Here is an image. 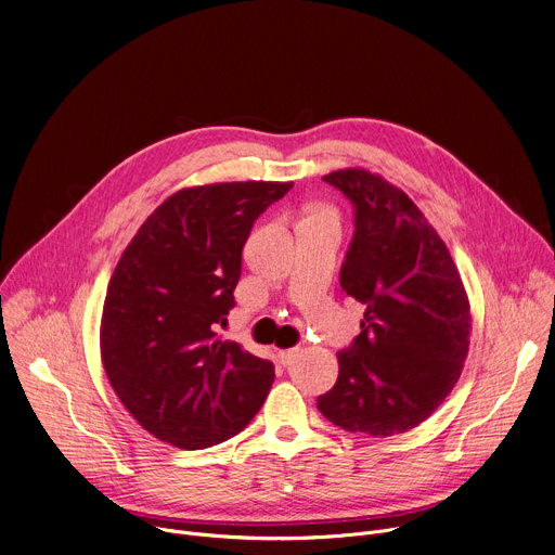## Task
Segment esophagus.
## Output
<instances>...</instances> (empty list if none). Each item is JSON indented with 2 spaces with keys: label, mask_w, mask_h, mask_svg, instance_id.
Listing matches in <instances>:
<instances>
[{
  "label": "esophagus",
  "mask_w": 555,
  "mask_h": 555,
  "mask_svg": "<svg viewBox=\"0 0 555 555\" xmlns=\"http://www.w3.org/2000/svg\"><path fill=\"white\" fill-rule=\"evenodd\" d=\"M296 353H298V349H296V347H292V349H281V351H279V360H281V364H289V362L296 358Z\"/></svg>",
  "instance_id": "1"
}]
</instances>
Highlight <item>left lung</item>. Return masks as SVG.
<instances>
[{"label":"left lung","instance_id":"1","mask_svg":"<svg viewBox=\"0 0 555 555\" xmlns=\"http://www.w3.org/2000/svg\"><path fill=\"white\" fill-rule=\"evenodd\" d=\"M323 180L353 204L340 287L366 309L319 411L349 433H406L437 411L461 375L467 294L441 236L402 189L364 169Z\"/></svg>","mask_w":555,"mask_h":555}]
</instances>
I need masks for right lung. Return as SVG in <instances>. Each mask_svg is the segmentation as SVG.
Wrapping results in <instances>:
<instances>
[{"label":"right lung","mask_w":555,"mask_h":555,"mask_svg":"<svg viewBox=\"0 0 555 555\" xmlns=\"http://www.w3.org/2000/svg\"><path fill=\"white\" fill-rule=\"evenodd\" d=\"M292 186L182 189L125 248L103 305L101 358L122 406L160 441L184 450L221 443L266 402L272 362L219 340L217 327L234 307L253 223Z\"/></svg>","instance_id":"1"}]
</instances>
